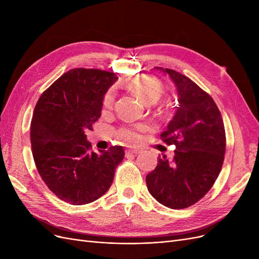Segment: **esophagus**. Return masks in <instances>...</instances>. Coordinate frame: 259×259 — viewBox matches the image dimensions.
Wrapping results in <instances>:
<instances>
[{"mask_svg": "<svg viewBox=\"0 0 259 259\" xmlns=\"http://www.w3.org/2000/svg\"><path fill=\"white\" fill-rule=\"evenodd\" d=\"M140 152V150L139 149H136V148H134V149H126V151H125V153H126V155H130V154H137V153H139Z\"/></svg>", "mask_w": 259, "mask_h": 259, "instance_id": "1", "label": "esophagus"}]
</instances>
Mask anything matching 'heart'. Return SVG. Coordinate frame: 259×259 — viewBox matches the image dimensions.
<instances>
[{"label":"heart","mask_w":259,"mask_h":259,"mask_svg":"<svg viewBox=\"0 0 259 259\" xmlns=\"http://www.w3.org/2000/svg\"><path fill=\"white\" fill-rule=\"evenodd\" d=\"M125 85L138 96V98L146 105H154L158 103L164 93L162 83L150 75H140L128 79ZM114 92L109 90L103 98V111L111 110L114 104ZM147 130V125L136 124L133 126H123L117 131V137L127 143H137L142 138V133Z\"/></svg>","instance_id":"obj_1"}]
</instances>
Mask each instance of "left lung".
<instances>
[{
  "instance_id": "left-lung-1",
  "label": "left lung",
  "mask_w": 259,
  "mask_h": 259,
  "mask_svg": "<svg viewBox=\"0 0 259 259\" xmlns=\"http://www.w3.org/2000/svg\"><path fill=\"white\" fill-rule=\"evenodd\" d=\"M169 75L177 93V111L161 139L175 145L171 161L159 156L158 165L146 176L149 192L164 206L180 209L193 205L213 187L224 163V121L206 92L189 77L156 67Z\"/></svg>"
}]
</instances>
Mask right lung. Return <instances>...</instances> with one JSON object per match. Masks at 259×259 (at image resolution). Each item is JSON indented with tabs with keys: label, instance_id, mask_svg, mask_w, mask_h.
Returning <instances> with one entry per match:
<instances>
[{
	"label": "right lung",
	"instance_id": "add662e5",
	"mask_svg": "<svg viewBox=\"0 0 259 259\" xmlns=\"http://www.w3.org/2000/svg\"><path fill=\"white\" fill-rule=\"evenodd\" d=\"M117 80L99 69L69 70L43 92L31 121V149L38 174L49 189L72 205H84L110 188L122 147L98 154L85 135L101 115L108 89Z\"/></svg>",
	"mask_w": 259,
	"mask_h": 259
}]
</instances>
